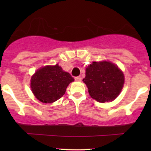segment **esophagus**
Masks as SVG:
<instances>
[{"mask_svg": "<svg viewBox=\"0 0 151 151\" xmlns=\"http://www.w3.org/2000/svg\"><path fill=\"white\" fill-rule=\"evenodd\" d=\"M74 79H75L76 81H81V76H79V77H76L74 78Z\"/></svg>", "mask_w": 151, "mask_h": 151, "instance_id": "1", "label": "esophagus"}]
</instances>
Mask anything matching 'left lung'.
<instances>
[{
	"mask_svg": "<svg viewBox=\"0 0 151 151\" xmlns=\"http://www.w3.org/2000/svg\"><path fill=\"white\" fill-rule=\"evenodd\" d=\"M83 82L89 95L101 103L111 101L119 96L124 84V75L120 69L108 61L93 62L86 67Z\"/></svg>",
	"mask_w": 151,
	"mask_h": 151,
	"instance_id": "8db88e82",
	"label": "left lung"
}]
</instances>
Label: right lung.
<instances>
[{"instance_id":"obj_1","label":"right lung","mask_w":151,"mask_h":151,"mask_svg":"<svg viewBox=\"0 0 151 151\" xmlns=\"http://www.w3.org/2000/svg\"><path fill=\"white\" fill-rule=\"evenodd\" d=\"M74 78L57 65L41 67L32 76L30 87L32 93L42 103H53L65 93Z\"/></svg>"}]
</instances>
